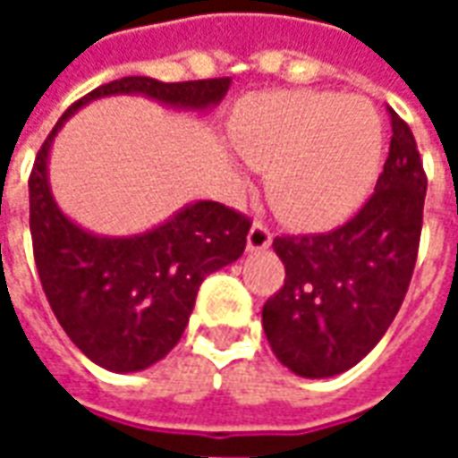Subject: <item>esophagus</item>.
Listing matches in <instances>:
<instances>
[{
    "label": "esophagus",
    "instance_id": "obj_1",
    "mask_svg": "<svg viewBox=\"0 0 458 458\" xmlns=\"http://www.w3.org/2000/svg\"><path fill=\"white\" fill-rule=\"evenodd\" d=\"M269 245H272V230H269L267 223L255 220L248 233V250H265Z\"/></svg>",
    "mask_w": 458,
    "mask_h": 458
}]
</instances>
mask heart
<instances>
[{"label": "heart", "instance_id": "heart-1", "mask_svg": "<svg viewBox=\"0 0 458 458\" xmlns=\"http://www.w3.org/2000/svg\"><path fill=\"white\" fill-rule=\"evenodd\" d=\"M235 147L269 174V200L301 228L331 225L360 203L380 157V120L363 98L262 95L235 120Z\"/></svg>", "mask_w": 458, "mask_h": 458}]
</instances>
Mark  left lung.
<instances>
[{
    "label": "left lung",
    "instance_id": "8db88e82",
    "mask_svg": "<svg viewBox=\"0 0 458 458\" xmlns=\"http://www.w3.org/2000/svg\"><path fill=\"white\" fill-rule=\"evenodd\" d=\"M393 140L375 191L353 218L309 235H277L284 284L265 301L262 327L279 363L331 377L370 353L412 279L427 174L410 124L387 107Z\"/></svg>",
    "mask_w": 458,
    "mask_h": 458
}]
</instances>
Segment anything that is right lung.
Returning a JSON list of instances; mask_svg holds the SVG:
<instances>
[{
  "instance_id": "add662e5",
  "label": "right lung",
  "mask_w": 458,
  "mask_h": 458,
  "mask_svg": "<svg viewBox=\"0 0 458 458\" xmlns=\"http://www.w3.org/2000/svg\"><path fill=\"white\" fill-rule=\"evenodd\" d=\"M228 88L230 78L161 83L127 75L75 100L36 154L29 176V228L38 279L68 338L107 370H144L179 344L200 282L245 252L252 220L216 200H199L134 238L90 235L65 218L48 191L51 141L68 114L103 95L141 93L203 110Z\"/></svg>"
}]
</instances>
